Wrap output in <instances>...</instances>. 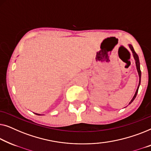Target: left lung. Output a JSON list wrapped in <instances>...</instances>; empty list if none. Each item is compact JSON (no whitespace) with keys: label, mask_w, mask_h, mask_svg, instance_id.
Masks as SVG:
<instances>
[{"label":"left lung","mask_w":151,"mask_h":151,"mask_svg":"<svg viewBox=\"0 0 151 151\" xmlns=\"http://www.w3.org/2000/svg\"><path fill=\"white\" fill-rule=\"evenodd\" d=\"M129 48H130V49L131 51H132V53H133V56L134 57V59L135 61V65H136V68H137V73H138V75H139V84H138V86H137V90L136 92H135L134 96H133V99H131V101L129 102V104H131L132 102L134 101V99H135V97L137 96V92H138V89H139V85H140V82H141V70H140V63H139V57L138 55L136 54V52H135L134 49H133V46L131 45V44H129Z\"/></svg>","instance_id":"obj_1"}]
</instances>
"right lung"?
<instances>
[{
  "label": "right lung",
  "instance_id": "obj_1",
  "mask_svg": "<svg viewBox=\"0 0 151 151\" xmlns=\"http://www.w3.org/2000/svg\"><path fill=\"white\" fill-rule=\"evenodd\" d=\"M36 114V115H38V116H40V115H41V114Z\"/></svg>",
  "mask_w": 151,
  "mask_h": 151
}]
</instances>
